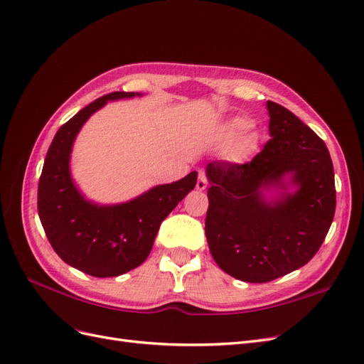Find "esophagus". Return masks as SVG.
Instances as JSON below:
<instances>
[{
	"instance_id": "esophagus-1",
	"label": "esophagus",
	"mask_w": 364,
	"mask_h": 364,
	"mask_svg": "<svg viewBox=\"0 0 364 364\" xmlns=\"http://www.w3.org/2000/svg\"><path fill=\"white\" fill-rule=\"evenodd\" d=\"M208 186V178H206V173L200 170L198 171V179H197V190L198 191H205Z\"/></svg>"
}]
</instances>
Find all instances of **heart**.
<instances>
[{"mask_svg": "<svg viewBox=\"0 0 364 364\" xmlns=\"http://www.w3.org/2000/svg\"><path fill=\"white\" fill-rule=\"evenodd\" d=\"M250 122L240 116L227 119L221 128L220 134L224 140H231L227 149V156L235 163H243L248 159L258 146V134L255 132H245Z\"/></svg>", "mask_w": 364, "mask_h": 364, "instance_id": "obj_1", "label": "heart"}]
</instances>
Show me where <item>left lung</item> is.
Returning <instances> with one entry per match:
<instances>
[{
  "mask_svg": "<svg viewBox=\"0 0 364 364\" xmlns=\"http://www.w3.org/2000/svg\"><path fill=\"white\" fill-rule=\"evenodd\" d=\"M266 107L272 139L251 163L206 166L210 254L232 278L254 284L306 264L336 209L326 143L288 109L273 101Z\"/></svg>",
  "mask_w": 364,
  "mask_h": 364,
  "instance_id": "left-lung-1",
  "label": "left lung"
}]
</instances>
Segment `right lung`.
<instances>
[{
  "instance_id": "obj_1",
  "label": "right lung",
  "mask_w": 364,
  "mask_h": 364,
  "mask_svg": "<svg viewBox=\"0 0 364 364\" xmlns=\"http://www.w3.org/2000/svg\"><path fill=\"white\" fill-rule=\"evenodd\" d=\"M141 95L112 92L77 112L56 132L40 176L38 216L52 248L68 266L95 278H112L140 266L151 254L159 225L197 182V171H191L133 200L100 205L86 198L73 181L70 159L83 124L107 101Z\"/></svg>"
}]
</instances>
